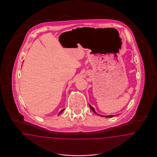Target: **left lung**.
<instances>
[{
	"mask_svg": "<svg viewBox=\"0 0 157 157\" xmlns=\"http://www.w3.org/2000/svg\"><path fill=\"white\" fill-rule=\"evenodd\" d=\"M89 106H90V108H91V109L92 110L94 113H95V114H98V115H100L101 116H104V117H114V115H109V116H102V115H100V114H98V113H97L96 112H95V110L90 105H89Z\"/></svg>",
	"mask_w": 157,
	"mask_h": 157,
	"instance_id": "8db88e82",
	"label": "left lung"
}]
</instances>
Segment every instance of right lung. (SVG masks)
<instances>
[{
	"label": "right lung",
	"mask_w": 157,
	"mask_h": 157,
	"mask_svg": "<svg viewBox=\"0 0 157 157\" xmlns=\"http://www.w3.org/2000/svg\"><path fill=\"white\" fill-rule=\"evenodd\" d=\"M64 110V109H62V110H61V111H60V112H59V114H60V113H62V112H63V110Z\"/></svg>",
	"instance_id": "1"
}]
</instances>
